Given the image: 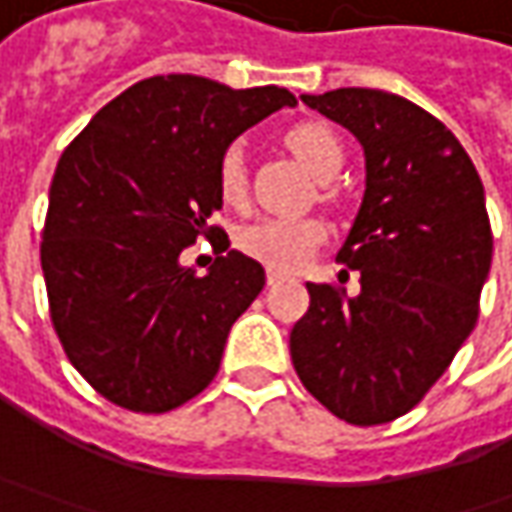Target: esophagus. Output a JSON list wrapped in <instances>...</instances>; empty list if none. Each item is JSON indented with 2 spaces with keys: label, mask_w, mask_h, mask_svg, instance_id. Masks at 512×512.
<instances>
[{
  "label": "esophagus",
  "mask_w": 512,
  "mask_h": 512,
  "mask_svg": "<svg viewBox=\"0 0 512 512\" xmlns=\"http://www.w3.org/2000/svg\"><path fill=\"white\" fill-rule=\"evenodd\" d=\"M282 279V273L279 270H267V285H276Z\"/></svg>",
  "instance_id": "obj_1"
}]
</instances>
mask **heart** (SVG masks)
I'll list each match as a JSON object with an SVG mask.
<instances>
[{"mask_svg":"<svg viewBox=\"0 0 512 512\" xmlns=\"http://www.w3.org/2000/svg\"><path fill=\"white\" fill-rule=\"evenodd\" d=\"M285 145L319 182L333 179L344 165V148L339 136L322 122H299L285 133ZM216 185L227 205L242 207L247 199V162L242 145H230L219 156ZM325 242V227L316 219L270 216L239 233V247L270 270L290 273L299 270Z\"/></svg>","mask_w":512,"mask_h":512,"instance_id":"obj_1","label":"heart"}]
</instances>
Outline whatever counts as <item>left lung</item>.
<instances>
[{"mask_svg": "<svg viewBox=\"0 0 512 512\" xmlns=\"http://www.w3.org/2000/svg\"><path fill=\"white\" fill-rule=\"evenodd\" d=\"M302 102L364 148L362 207L336 256L359 270L362 290L307 282L290 359L333 416L393 422L439 382L479 319L493 259L482 179L459 139L404 96L339 88Z\"/></svg>", "mask_w": 512, "mask_h": 512, "instance_id": "1", "label": "left lung"}]
</instances>
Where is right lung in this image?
<instances>
[{
	"instance_id": "add662e5",
	"label": "right lung",
	"mask_w": 512,
	"mask_h": 512,
	"mask_svg": "<svg viewBox=\"0 0 512 512\" xmlns=\"http://www.w3.org/2000/svg\"><path fill=\"white\" fill-rule=\"evenodd\" d=\"M285 105L296 96L276 85L150 76L62 153L42 230L50 322L108 402L168 413L219 373L227 333L262 293L265 267L227 250L225 230L210 225L222 207L216 165L239 133ZM199 235L226 250L205 277L181 265Z\"/></svg>"
}]
</instances>
